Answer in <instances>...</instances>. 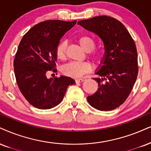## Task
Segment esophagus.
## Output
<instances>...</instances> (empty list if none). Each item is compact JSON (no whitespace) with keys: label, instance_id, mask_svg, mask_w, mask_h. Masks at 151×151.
<instances>
[{"label":"esophagus","instance_id":"esophagus-1","mask_svg":"<svg viewBox=\"0 0 151 151\" xmlns=\"http://www.w3.org/2000/svg\"><path fill=\"white\" fill-rule=\"evenodd\" d=\"M85 80L83 79V78H78V79H76V83H82V82L85 81Z\"/></svg>","mask_w":151,"mask_h":151}]
</instances>
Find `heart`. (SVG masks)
I'll use <instances>...</instances> for the list:
<instances>
[{
  "label": "heart",
  "instance_id": "heart-1",
  "mask_svg": "<svg viewBox=\"0 0 151 151\" xmlns=\"http://www.w3.org/2000/svg\"><path fill=\"white\" fill-rule=\"evenodd\" d=\"M80 45L82 47L86 52H90L95 47V41L92 37L90 36H80L78 39ZM67 47V42L66 41H61L58 44L56 48V55L57 58L59 59H64L66 55V50ZM91 58L94 62L101 63L103 61L105 57V53L102 50H98L95 51H92V54L90 55ZM91 69V66L88 62L85 61H71L65 64L62 67V72L65 75L70 76L73 78L81 77L85 73L90 71Z\"/></svg>",
  "mask_w": 151,
  "mask_h": 151
}]
</instances>
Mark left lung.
<instances>
[{
  "instance_id": "8db88e82",
  "label": "left lung",
  "mask_w": 151,
  "mask_h": 151,
  "mask_svg": "<svg viewBox=\"0 0 151 151\" xmlns=\"http://www.w3.org/2000/svg\"><path fill=\"white\" fill-rule=\"evenodd\" d=\"M95 33L104 42L105 57L95 70L100 78L98 90L87 96L88 103L99 111H111L125 101L138 75L137 50L125 27L116 19L95 17L78 22Z\"/></svg>"
}]
</instances>
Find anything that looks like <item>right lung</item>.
<instances>
[{
    "instance_id": "1",
    "label": "right lung",
    "mask_w": 151,
    "mask_h": 151,
    "mask_svg": "<svg viewBox=\"0 0 151 151\" xmlns=\"http://www.w3.org/2000/svg\"><path fill=\"white\" fill-rule=\"evenodd\" d=\"M77 21L47 20L37 24L22 38L14 60L17 83L29 103L37 109H50L61 102L71 78L60 76L47 78L55 68L56 48L61 38Z\"/></svg>"
}]
</instances>
